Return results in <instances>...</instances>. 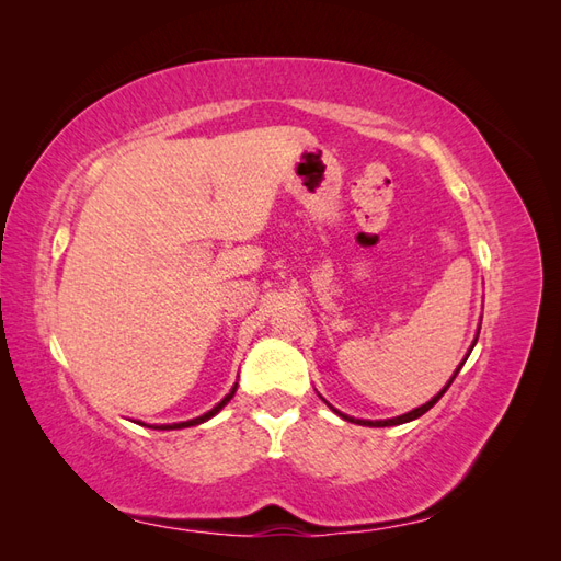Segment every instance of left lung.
Listing matches in <instances>:
<instances>
[{
	"label": "left lung",
	"instance_id": "1",
	"mask_svg": "<svg viewBox=\"0 0 561 561\" xmlns=\"http://www.w3.org/2000/svg\"><path fill=\"white\" fill-rule=\"evenodd\" d=\"M480 334V332H478ZM474 342H478V339H474ZM474 342H472V346H474ZM472 346L468 348V355H470V351H472ZM468 355H466V358H463V363L468 360ZM463 363L461 365H458L456 367V371H454V377L447 381V386L443 388V390H439V393L433 398V400H428L426 404H421V407H416V410H412V412H407V414H402V416H396V419H383V421H365V419H353V416H346V414H342V412H339V410H334V407H332V412L334 414H339V416H342V419H346V421H351V423H360V426H371V428H383V426H400V423H407V421H414V419H419V416H423V414H426L428 410H431V407L439 400V398H443L445 393H447V388L451 386V381L456 379V375H458V371H461V367H463Z\"/></svg>",
	"mask_w": 561,
	"mask_h": 561
}]
</instances>
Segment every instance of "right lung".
I'll use <instances>...</instances> for the list:
<instances>
[{
	"label": "right lung",
	"instance_id": "obj_1",
	"mask_svg": "<svg viewBox=\"0 0 561 561\" xmlns=\"http://www.w3.org/2000/svg\"><path fill=\"white\" fill-rule=\"evenodd\" d=\"M236 388H239V386H236L233 383V388L229 390V393L222 398V400H219L215 407H213V410L210 412H206V414H203V416H196V419H190V421H182V423H168V426H154V428H161V431H175V428H190V426H198V423H203V421H208V419H213L219 410H222V407L233 398V393H236Z\"/></svg>",
	"mask_w": 561,
	"mask_h": 561
}]
</instances>
